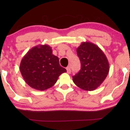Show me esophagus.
I'll return each instance as SVG.
<instances>
[{"label":"esophagus","mask_w":130,"mask_h":130,"mask_svg":"<svg viewBox=\"0 0 130 130\" xmlns=\"http://www.w3.org/2000/svg\"><path fill=\"white\" fill-rule=\"evenodd\" d=\"M66 70H67V73L68 74H70L71 73V70H70V67H67L66 68Z\"/></svg>","instance_id":"34e87169"}]
</instances>
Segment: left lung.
I'll return each mask as SVG.
<instances>
[{"label":"left lung","instance_id":"left-lung-1","mask_svg":"<svg viewBox=\"0 0 130 130\" xmlns=\"http://www.w3.org/2000/svg\"><path fill=\"white\" fill-rule=\"evenodd\" d=\"M76 51L81 69L73 76V81L83 90H95L102 84L109 73L107 58L98 46L90 42H83Z\"/></svg>","mask_w":130,"mask_h":130}]
</instances>
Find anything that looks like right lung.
<instances>
[{
  "instance_id": "obj_1",
  "label": "right lung",
  "mask_w": 130,
  "mask_h": 130,
  "mask_svg": "<svg viewBox=\"0 0 130 130\" xmlns=\"http://www.w3.org/2000/svg\"><path fill=\"white\" fill-rule=\"evenodd\" d=\"M19 69L25 82L38 90L51 88L60 74L67 72L48 45H38L29 50L21 60Z\"/></svg>"
}]
</instances>
